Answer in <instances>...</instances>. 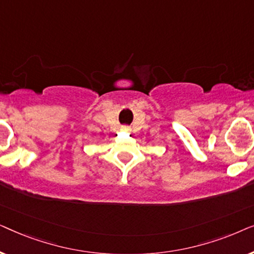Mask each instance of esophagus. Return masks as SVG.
<instances>
[{
	"label": "esophagus",
	"mask_w": 254,
	"mask_h": 254,
	"mask_svg": "<svg viewBox=\"0 0 254 254\" xmlns=\"http://www.w3.org/2000/svg\"><path fill=\"white\" fill-rule=\"evenodd\" d=\"M121 130H123V131H129V128H128V127H126V126H125V127H123V128H121Z\"/></svg>",
	"instance_id": "esophagus-1"
}]
</instances>
